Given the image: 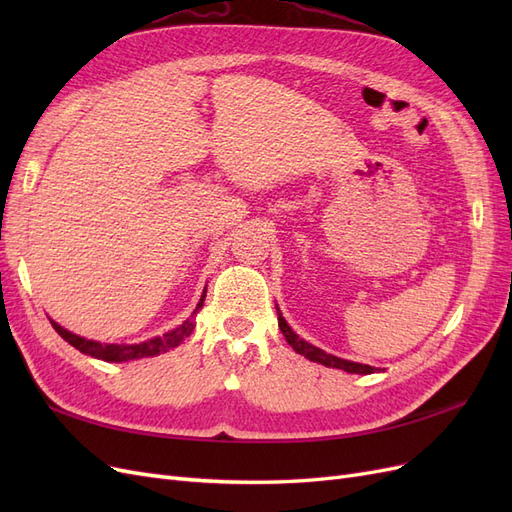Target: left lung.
<instances>
[{
  "instance_id": "left-lung-1",
  "label": "left lung",
  "mask_w": 512,
  "mask_h": 512,
  "mask_svg": "<svg viewBox=\"0 0 512 512\" xmlns=\"http://www.w3.org/2000/svg\"><path fill=\"white\" fill-rule=\"evenodd\" d=\"M277 324H280V331L284 333L286 342L292 346V350L303 354L305 359H309V361L320 363V365H324V367L344 369V371H348V374H363V376H365V374H374V371H376L371 365H363V363H354V361L339 359V356L327 354L324 350H320V348H316V346H312V344H307L305 339H301L297 333H294V331L288 327V322L284 320L280 309H277Z\"/></svg>"
}]
</instances>
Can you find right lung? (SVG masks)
I'll return each mask as SVG.
<instances>
[{
    "label": "right lung",
    "mask_w": 512,
    "mask_h": 512,
    "mask_svg": "<svg viewBox=\"0 0 512 512\" xmlns=\"http://www.w3.org/2000/svg\"><path fill=\"white\" fill-rule=\"evenodd\" d=\"M205 297H207V288L203 292V297H200L192 318L185 320L181 327L168 331L160 337L147 339V342H143V344H100V342H94V339H85V337H79V335L66 331L64 327H59L55 320H51V324H53V329L61 337H64L70 346H74L76 350H81L83 354H89V356H94V359H100V361H106V363H123V361L143 359V356H156L160 352H168L170 348L179 346L183 339L192 333L194 316H196L198 309L203 307Z\"/></svg>",
    "instance_id": "obj_1"
}]
</instances>
